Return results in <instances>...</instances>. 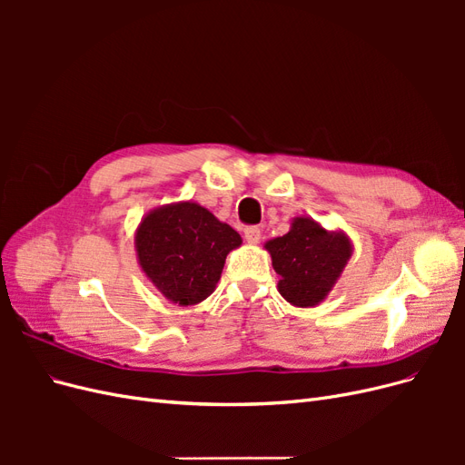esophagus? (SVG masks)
Segmentation results:
<instances>
[{
    "mask_svg": "<svg viewBox=\"0 0 465 465\" xmlns=\"http://www.w3.org/2000/svg\"><path fill=\"white\" fill-rule=\"evenodd\" d=\"M244 238L248 244H258L260 238H262V231L258 227H246L244 229Z\"/></svg>",
    "mask_w": 465,
    "mask_h": 465,
    "instance_id": "34e87169",
    "label": "esophagus"
}]
</instances>
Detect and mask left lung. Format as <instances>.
<instances>
[{"instance_id":"1","label":"left lung","mask_w":465,"mask_h":465,"mask_svg":"<svg viewBox=\"0 0 465 465\" xmlns=\"http://www.w3.org/2000/svg\"><path fill=\"white\" fill-rule=\"evenodd\" d=\"M263 248L279 275V294L299 308L326 301L353 254V242L343 231H328L306 215L294 217L289 232Z\"/></svg>"}]
</instances>
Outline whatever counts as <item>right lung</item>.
<instances>
[{"label": "right lung", "mask_w": 465, "mask_h": 465, "mask_svg": "<svg viewBox=\"0 0 465 465\" xmlns=\"http://www.w3.org/2000/svg\"><path fill=\"white\" fill-rule=\"evenodd\" d=\"M241 244L231 224L192 200L151 209L135 229L139 267L178 306L205 301L219 283L227 254Z\"/></svg>", "instance_id": "obj_1"}]
</instances>
